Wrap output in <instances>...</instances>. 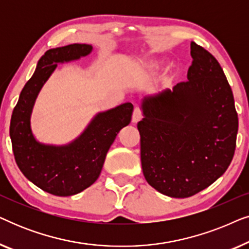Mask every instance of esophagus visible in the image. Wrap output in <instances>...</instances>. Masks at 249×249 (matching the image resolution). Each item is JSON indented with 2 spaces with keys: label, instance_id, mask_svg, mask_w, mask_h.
I'll return each instance as SVG.
<instances>
[{
  "label": "esophagus",
  "instance_id": "1",
  "mask_svg": "<svg viewBox=\"0 0 249 249\" xmlns=\"http://www.w3.org/2000/svg\"><path fill=\"white\" fill-rule=\"evenodd\" d=\"M142 118L141 108L136 107L134 110V113H132V124H137V122Z\"/></svg>",
  "mask_w": 249,
  "mask_h": 249
}]
</instances>
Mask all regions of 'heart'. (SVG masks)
<instances>
[{"label":"heart","mask_w":249,"mask_h":249,"mask_svg":"<svg viewBox=\"0 0 249 249\" xmlns=\"http://www.w3.org/2000/svg\"><path fill=\"white\" fill-rule=\"evenodd\" d=\"M165 61L161 57H153V59H147L142 61L137 67V72L142 76H148V74L154 73L155 71L161 69L164 66Z\"/></svg>","instance_id":"1"}]
</instances>
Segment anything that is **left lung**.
Returning <instances> with one entry per match:
<instances>
[{
  "instance_id": "8db88e82",
  "label": "left lung",
  "mask_w": 249,
  "mask_h": 249,
  "mask_svg": "<svg viewBox=\"0 0 249 249\" xmlns=\"http://www.w3.org/2000/svg\"><path fill=\"white\" fill-rule=\"evenodd\" d=\"M188 80L142 102L138 122L144 177L158 192L186 198L205 189L232 161L238 114L217 60L195 42Z\"/></svg>"
}]
</instances>
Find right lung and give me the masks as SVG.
I'll list each match as a JSON object with an SVG mask.
<instances>
[{
  "label": "right lung",
  "instance_id": "add662e5",
  "mask_svg": "<svg viewBox=\"0 0 249 249\" xmlns=\"http://www.w3.org/2000/svg\"><path fill=\"white\" fill-rule=\"evenodd\" d=\"M91 50L88 44H70L46 51L12 112L10 137L17 165L34 185L55 196L76 195L93 185L112 142L131 121L134 105L124 103L95 115L83 134L68 145H44L34 137L30 115L43 85L57 63L78 60Z\"/></svg>",
  "mask_w": 249,
  "mask_h": 249
}]
</instances>
